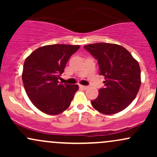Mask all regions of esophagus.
<instances>
[{
	"label": "esophagus",
	"mask_w": 157,
	"mask_h": 157,
	"mask_svg": "<svg viewBox=\"0 0 157 157\" xmlns=\"http://www.w3.org/2000/svg\"><path fill=\"white\" fill-rule=\"evenodd\" d=\"M80 87L81 88V89H83V90H86V89H87L88 88H89V87H88V86H82V85H80Z\"/></svg>",
	"instance_id": "esophagus-1"
}]
</instances>
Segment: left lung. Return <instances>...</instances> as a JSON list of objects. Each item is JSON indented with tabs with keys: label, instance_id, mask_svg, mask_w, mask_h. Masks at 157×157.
Returning <instances> with one entry per match:
<instances>
[{
	"label": "left lung",
	"instance_id": "1",
	"mask_svg": "<svg viewBox=\"0 0 157 157\" xmlns=\"http://www.w3.org/2000/svg\"><path fill=\"white\" fill-rule=\"evenodd\" d=\"M98 61L100 75L105 77V87L91 105L103 114L117 113L134 100L141 85L139 63L125 48L108 43L83 46Z\"/></svg>",
	"mask_w": 157,
	"mask_h": 157
}]
</instances>
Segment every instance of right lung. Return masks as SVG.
Wrapping results in <instances>:
<instances>
[{"label": "right lung", "instance_id": "add662e5", "mask_svg": "<svg viewBox=\"0 0 157 157\" xmlns=\"http://www.w3.org/2000/svg\"><path fill=\"white\" fill-rule=\"evenodd\" d=\"M80 46L54 44L35 50L23 64L22 80L27 96L40 111L57 115L69 107L77 85L61 84L58 80L68 59Z\"/></svg>", "mask_w": 157, "mask_h": 157}]
</instances>
